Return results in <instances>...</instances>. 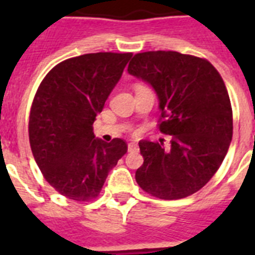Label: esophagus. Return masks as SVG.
<instances>
[{"label": "esophagus", "instance_id": "1", "mask_svg": "<svg viewBox=\"0 0 255 255\" xmlns=\"http://www.w3.org/2000/svg\"><path fill=\"white\" fill-rule=\"evenodd\" d=\"M139 149V145L136 143H129L128 144V152H133V151H137Z\"/></svg>", "mask_w": 255, "mask_h": 255}]
</instances>
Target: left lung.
Listing matches in <instances>:
<instances>
[{
    "mask_svg": "<svg viewBox=\"0 0 255 255\" xmlns=\"http://www.w3.org/2000/svg\"><path fill=\"white\" fill-rule=\"evenodd\" d=\"M128 74L155 90L164 120L160 131L170 143L140 140L143 165L136 181L161 200H178L200 190L225 159L233 136L228 90L213 65L177 51L136 54Z\"/></svg>",
    "mask_w": 255,
    "mask_h": 255,
    "instance_id": "obj_1",
    "label": "left lung"
}]
</instances>
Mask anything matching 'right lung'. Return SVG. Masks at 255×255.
Wrapping results in <instances>:
<instances>
[{
  "label": "right lung",
  "instance_id": "add662e5",
  "mask_svg": "<svg viewBox=\"0 0 255 255\" xmlns=\"http://www.w3.org/2000/svg\"><path fill=\"white\" fill-rule=\"evenodd\" d=\"M131 57L95 53L66 59L35 94L29 120L31 152L46 181L70 200L95 198L127 152L124 140L95 137L92 124Z\"/></svg>",
  "mask_w": 255,
  "mask_h": 255
}]
</instances>
